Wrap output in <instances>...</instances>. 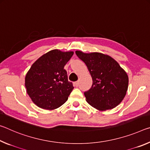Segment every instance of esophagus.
Listing matches in <instances>:
<instances>
[{"mask_svg":"<svg viewBox=\"0 0 150 150\" xmlns=\"http://www.w3.org/2000/svg\"><path fill=\"white\" fill-rule=\"evenodd\" d=\"M74 85L76 87H78V85H79V82H78V81H77V82H75L74 83Z\"/></svg>","mask_w":150,"mask_h":150,"instance_id":"obj_1","label":"esophagus"}]
</instances>
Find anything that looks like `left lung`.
Instances as JSON below:
<instances>
[{"label": "left lung", "mask_w": 150, "mask_h": 150, "mask_svg": "<svg viewBox=\"0 0 150 150\" xmlns=\"http://www.w3.org/2000/svg\"><path fill=\"white\" fill-rule=\"evenodd\" d=\"M76 54L87 66L92 86L84 92L87 102L100 111L114 108L124 100L128 88V76L114 58L100 52Z\"/></svg>", "instance_id": "1"}]
</instances>
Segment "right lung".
I'll return each mask as SVG.
<instances>
[{
    "instance_id": "add662e5",
    "label": "right lung",
    "mask_w": 150,
    "mask_h": 150,
    "mask_svg": "<svg viewBox=\"0 0 150 150\" xmlns=\"http://www.w3.org/2000/svg\"><path fill=\"white\" fill-rule=\"evenodd\" d=\"M73 54V51L55 49L31 66L25 76V87L32 101L39 108L52 110L67 101L74 87L64 68Z\"/></svg>"
}]
</instances>
